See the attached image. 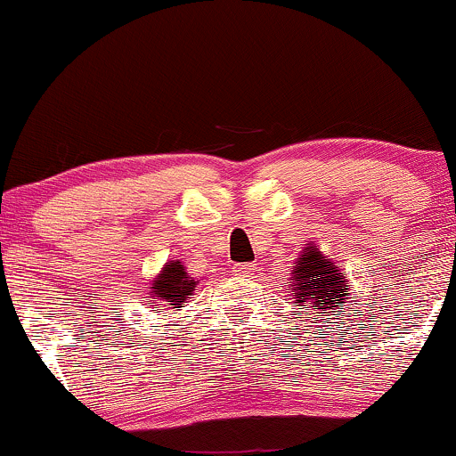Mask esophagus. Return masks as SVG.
Masks as SVG:
<instances>
[{"label":"esophagus","instance_id":"1","mask_svg":"<svg viewBox=\"0 0 456 456\" xmlns=\"http://www.w3.org/2000/svg\"><path fill=\"white\" fill-rule=\"evenodd\" d=\"M233 272L238 273V276L248 278V276H252V272H255V265H252V263H242V265H235Z\"/></svg>","mask_w":456,"mask_h":456}]
</instances>
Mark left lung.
<instances>
[{
  "instance_id": "left-lung-1",
  "label": "left lung",
  "mask_w": 456,
  "mask_h": 456,
  "mask_svg": "<svg viewBox=\"0 0 456 456\" xmlns=\"http://www.w3.org/2000/svg\"><path fill=\"white\" fill-rule=\"evenodd\" d=\"M289 281V297L293 299L297 310H304L305 321L314 314L318 321L327 322V316H333V312L342 316L344 304H348V290L353 289L346 272L339 270L327 255H322L314 242L305 244L299 252L290 267ZM305 307L309 310L305 311Z\"/></svg>"
}]
</instances>
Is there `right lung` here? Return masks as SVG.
Listing matches in <instances>:
<instances>
[{"instance_id": "1", "label": "right lung", "mask_w": 456, "mask_h": 456, "mask_svg": "<svg viewBox=\"0 0 456 456\" xmlns=\"http://www.w3.org/2000/svg\"><path fill=\"white\" fill-rule=\"evenodd\" d=\"M197 284H200V281L191 278L186 267L178 259L167 261L161 267V272L152 278L151 287H148L151 289L148 290V299L159 308L175 312V308H184Z\"/></svg>"}]
</instances>
